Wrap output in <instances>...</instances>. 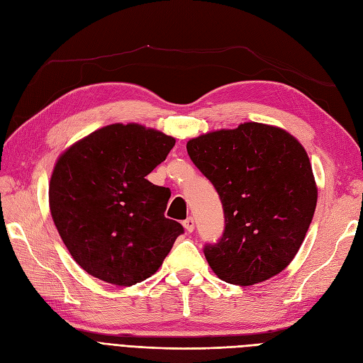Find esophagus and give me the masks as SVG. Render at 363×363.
<instances>
[{
	"mask_svg": "<svg viewBox=\"0 0 363 363\" xmlns=\"http://www.w3.org/2000/svg\"><path fill=\"white\" fill-rule=\"evenodd\" d=\"M183 227H184V230L188 233H192L194 232V228H195V224H194V219L192 218H188V219H184L183 221Z\"/></svg>",
	"mask_w": 363,
	"mask_h": 363,
	"instance_id": "1",
	"label": "esophagus"
}]
</instances>
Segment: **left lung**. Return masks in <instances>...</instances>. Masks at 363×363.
Segmentation results:
<instances>
[{
  "instance_id": "1",
  "label": "left lung",
  "mask_w": 363,
  "mask_h": 363,
  "mask_svg": "<svg viewBox=\"0 0 363 363\" xmlns=\"http://www.w3.org/2000/svg\"><path fill=\"white\" fill-rule=\"evenodd\" d=\"M186 148L224 208L223 236L203 250L213 272L238 286L281 272L316 207L313 172L300 142L281 128L245 123L195 138Z\"/></svg>"
}]
</instances>
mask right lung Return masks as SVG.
<instances>
[{"instance_id":"obj_1","label":"right lung","mask_w":363,"mask_h":363,"mask_svg":"<svg viewBox=\"0 0 363 363\" xmlns=\"http://www.w3.org/2000/svg\"><path fill=\"white\" fill-rule=\"evenodd\" d=\"M174 145L160 131L112 124L60 156L50 182L51 216L87 274L118 286L144 281L184 233L164 216L169 189L147 180Z\"/></svg>"}]
</instances>
